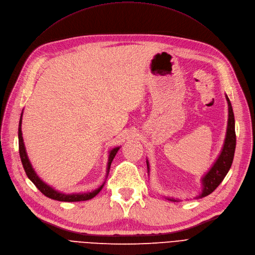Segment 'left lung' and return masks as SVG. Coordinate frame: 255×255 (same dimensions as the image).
<instances>
[{"mask_svg":"<svg viewBox=\"0 0 255 255\" xmlns=\"http://www.w3.org/2000/svg\"><path fill=\"white\" fill-rule=\"evenodd\" d=\"M227 105H228V120H227V128L226 135L223 143V147L220 151V154L218 155L216 161L210 168V170L205 173L201 178V193L195 197V199L202 198L210 195L214 192L217 187L219 186L226 174L228 173L230 167H232L234 155L236 150V129H235V115L233 111L232 104L228 99V96L225 95ZM147 164V172L149 173V162L146 160ZM168 200L178 202L179 199H175L173 197H165Z\"/></svg>","mask_w":255,"mask_h":255,"instance_id":"left-lung-1","label":"left lung"}]
</instances>
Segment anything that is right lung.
Listing matches in <instances>:
<instances>
[{
  "label": "right lung",
  "instance_id": "1",
  "mask_svg": "<svg viewBox=\"0 0 255 255\" xmlns=\"http://www.w3.org/2000/svg\"><path fill=\"white\" fill-rule=\"evenodd\" d=\"M21 120H22V112L20 114V119H19V125H18V147H19V155H20V161L22 164L23 169H25V172L29 179L32 181V183L37 187V189L45 195L46 197L58 200V201H65V202H75V201H85V200H89L95 197L98 194L102 191L104 188L105 181L103 183L102 186H100L98 189H95L91 192H86V193H71V194H65L62 192H59L55 190L53 187L48 186L45 184L44 181L37 175V173L35 172L33 169V166L29 160L26 147H25V143H23L22 139V132H21ZM120 149V146L112 148L110 151H109V157H108V165H107V174H106V179L108 177L109 171H110V167L113 162V159L115 157L117 151Z\"/></svg>",
  "mask_w": 255,
  "mask_h": 255
}]
</instances>
